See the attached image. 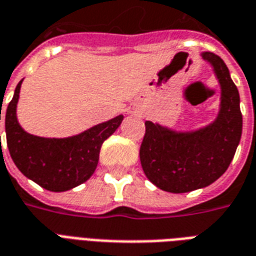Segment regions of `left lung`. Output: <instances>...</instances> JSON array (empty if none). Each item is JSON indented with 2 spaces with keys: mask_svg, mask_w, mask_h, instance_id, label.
I'll return each instance as SVG.
<instances>
[{
  "mask_svg": "<svg viewBox=\"0 0 256 256\" xmlns=\"http://www.w3.org/2000/svg\"><path fill=\"white\" fill-rule=\"evenodd\" d=\"M220 88V111L214 120L196 130H181L145 122L140 160L145 176L162 190L192 192L206 188L228 170L242 138L240 96L224 60L203 52Z\"/></svg>",
  "mask_w": 256,
  "mask_h": 256,
  "instance_id": "1",
  "label": "left lung"
}]
</instances>
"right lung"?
Returning a JSON list of instances; mask_svg holds the SVG:
<instances>
[{"label":"right lung","mask_w":256,"mask_h":256,"mask_svg":"<svg viewBox=\"0 0 256 256\" xmlns=\"http://www.w3.org/2000/svg\"><path fill=\"white\" fill-rule=\"evenodd\" d=\"M20 80L5 114L6 144L23 176L52 192H66L88 181L94 172L102 142L115 133L123 115L66 138H46L24 132L18 122ZM1 120V110H0Z\"/></svg>","instance_id":"1"}]
</instances>
